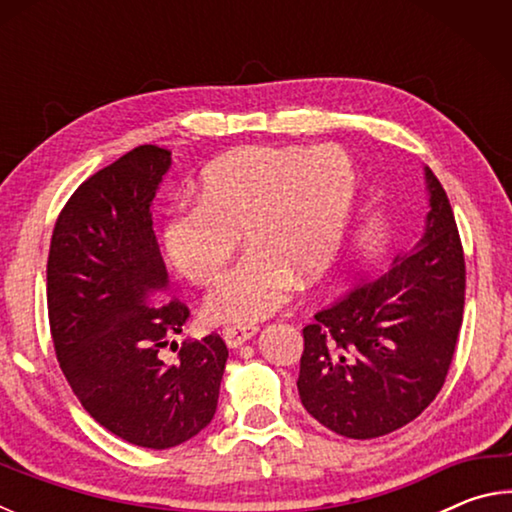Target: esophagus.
Returning <instances> with one entry per match:
<instances>
[{"label":"esophagus","mask_w":512,"mask_h":512,"mask_svg":"<svg viewBox=\"0 0 512 512\" xmlns=\"http://www.w3.org/2000/svg\"><path fill=\"white\" fill-rule=\"evenodd\" d=\"M257 327L255 325H228L223 327V339L228 343V348H239L241 343L250 341L255 336Z\"/></svg>","instance_id":"obj_1"}]
</instances>
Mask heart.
I'll list each match as a JSON object with an SVG mask.
<instances>
[{
  "instance_id": "1",
  "label": "heart",
  "mask_w": 512,
  "mask_h": 512,
  "mask_svg": "<svg viewBox=\"0 0 512 512\" xmlns=\"http://www.w3.org/2000/svg\"><path fill=\"white\" fill-rule=\"evenodd\" d=\"M357 173L339 146H246L212 162L198 203H180L162 225V248L178 275L210 282L237 235L248 253L216 277L205 314L253 323L275 314L298 277L316 282L339 255Z\"/></svg>"
}]
</instances>
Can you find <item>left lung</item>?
Returning <instances> with one entry per match:
<instances>
[{"label":"left lung","instance_id":"8db88e82","mask_svg":"<svg viewBox=\"0 0 512 512\" xmlns=\"http://www.w3.org/2000/svg\"><path fill=\"white\" fill-rule=\"evenodd\" d=\"M424 178L429 212L418 244L302 329V406L345 438H379L418 418L452 366L465 257L443 185L429 167Z\"/></svg>","mask_w":512,"mask_h":512}]
</instances>
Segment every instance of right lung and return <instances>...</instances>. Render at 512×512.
I'll list each match as a JSON object with an SVG mask.
<instances>
[{"label":"right lung","mask_w":512,"mask_h":512,"mask_svg":"<svg viewBox=\"0 0 512 512\" xmlns=\"http://www.w3.org/2000/svg\"><path fill=\"white\" fill-rule=\"evenodd\" d=\"M169 167L171 151L144 144L90 176L58 214L47 259L60 370L101 427L146 449L176 447L212 422L228 361L219 334L162 359L189 318L162 296L169 280L153 232Z\"/></svg>","instance_id":"add662e5"}]
</instances>
